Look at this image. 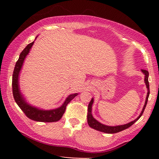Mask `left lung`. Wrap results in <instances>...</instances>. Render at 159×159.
Masks as SVG:
<instances>
[{
    "label": "left lung",
    "instance_id": "1",
    "mask_svg": "<svg viewBox=\"0 0 159 159\" xmlns=\"http://www.w3.org/2000/svg\"><path fill=\"white\" fill-rule=\"evenodd\" d=\"M142 71L144 73L145 75V82L146 84V87L148 88V94H147V97H146V100H145V103L144 105V107L143 108L142 112L140 116H139L138 118H137L135 120L131 121V122L126 124V125H120V126H116V127H110V126H106L104 125H102L100 122H98L97 120L93 118L92 116V114H91V111H92V105L93 103V98L91 100L90 103L88 105V125L90 126V127L93 128V129L98 130V131H101L102 132H105V133H108V134H113V133H116V132H121L124 129H127L129 127L133 125L134 123H135L140 118V116H142L143 114V111H144L145 106L147 105L148 103V99L149 97V94H150V89H149V82H148V76H149V73L147 70H145V69H142Z\"/></svg>",
    "mask_w": 159,
    "mask_h": 159
}]
</instances>
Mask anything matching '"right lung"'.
<instances>
[{
    "instance_id": "1",
    "label": "right lung",
    "mask_w": 159,
    "mask_h": 159,
    "mask_svg": "<svg viewBox=\"0 0 159 159\" xmlns=\"http://www.w3.org/2000/svg\"><path fill=\"white\" fill-rule=\"evenodd\" d=\"M34 42H32L26 46L25 48L21 51L20 55H19V59L16 61V65H15L12 77L13 95H14V100L17 103V105L19 106V107L21 108V111L25 113V114L29 119L36 121H41V122H54V121L60 120L63 116V114H64L65 111H66V106L68 105V103L71 100L74 99V98L77 96V93L69 95V96L67 97V98L65 101L64 104L60 108H58L56 109L53 110H40L38 109L37 108L32 107V106L28 105L26 103L22 98V95L21 94L20 90H19L18 77L19 71L21 70V66H22L24 60H25L26 56L30 52V50Z\"/></svg>"
}]
</instances>
